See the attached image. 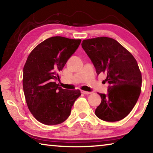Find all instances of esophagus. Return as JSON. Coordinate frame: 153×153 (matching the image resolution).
Masks as SVG:
<instances>
[{
    "instance_id": "1",
    "label": "esophagus",
    "mask_w": 153,
    "mask_h": 153,
    "mask_svg": "<svg viewBox=\"0 0 153 153\" xmlns=\"http://www.w3.org/2000/svg\"><path fill=\"white\" fill-rule=\"evenodd\" d=\"M81 92L82 93V94H90L92 93V92H87V91H84V90H81Z\"/></svg>"
}]
</instances>
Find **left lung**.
<instances>
[{
  "label": "left lung",
  "mask_w": 153,
  "mask_h": 153,
  "mask_svg": "<svg viewBox=\"0 0 153 153\" xmlns=\"http://www.w3.org/2000/svg\"><path fill=\"white\" fill-rule=\"evenodd\" d=\"M82 46L97 71L107 75V94H99L101 102L95 110L106 121L123 120L132 110L141 92L142 74L137 61L117 40L108 37L84 40Z\"/></svg>",
  "instance_id": "8db88e82"
}]
</instances>
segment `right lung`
<instances>
[{"instance_id": "obj_1", "label": "right lung", "mask_w": 153, "mask_h": 153, "mask_svg": "<svg viewBox=\"0 0 153 153\" xmlns=\"http://www.w3.org/2000/svg\"><path fill=\"white\" fill-rule=\"evenodd\" d=\"M81 41L54 36L36 46L28 56L23 88L27 107L39 122L48 126L63 123L81 95L79 90L63 89L55 82Z\"/></svg>"}]
</instances>
